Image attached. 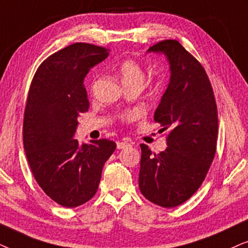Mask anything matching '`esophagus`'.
<instances>
[{"label": "esophagus", "instance_id": "esophagus-1", "mask_svg": "<svg viewBox=\"0 0 248 248\" xmlns=\"http://www.w3.org/2000/svg\"><path fill=\"white\" fill-rule=\"evenodd\" d=\"M131 141H128V140H124V141H118L117 143V147L119 150H122V148H126L128 146H131Z\"/></svg>", "mask_w": 248, "mask_h": 248}]
</instances>
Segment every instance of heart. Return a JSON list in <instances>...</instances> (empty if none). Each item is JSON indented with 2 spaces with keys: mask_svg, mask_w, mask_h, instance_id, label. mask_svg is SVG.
<instances>
[{
  "mask_svg": "<svg viewBox=\"0 0 248 248\" xmlns=\"http://www.w3.org/2000/svg\"><path fill=\"white\" fill-rule=\"evenodd\" d=\"M119 75L122 84L126 86H140L141 87L145 80V71L140 62L133 59L124 60L119 67ZM128 117H134V114H128Z\"/></svg>",
  "mask_w": 248,
  "mask_h": 248,
  "instance_id": "1",
  "label": "heart"
}]
</instances>
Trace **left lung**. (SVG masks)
<instances>
[{
  "instance_id": "1",
  "label": "left lung",
  "mask_w": 248,
  "mask_h": 248,
  "mask_svg": "<svg viewBox=\"0 0 248 248\" xmlns=\"http://www.w3.org/2000/svg\"><path fill=\"white\" fill-rule=\"evenodd\" d=\"M170 64V81L154 113L169 129L168 147L152 154L140 144V193L150 202L174 207L195 194L205 179L217 151V108L212 86L202 64L174 39L151 46Z\"/></svg>"
}]
</instances>
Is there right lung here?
Here are the masks:
<instances>
[{
  "label": "right lung",
  "mask_w": 248,
  "mask_h": 248,
  "mask_svg": "<svg viewBox=\"0 0 248 248\" xmlns=\"http://www.w3.org/2000/svg\"><path fill=\"white\" fill-rule=\"evenodd\" d=\"M108 49L75 43L42 62L32 78L25 108L24 147L39 187L64 207L88 202L96 194L114 141L75 140L79 113L88 111L84 79Z\"/></svg>",
  "instance_id": "obj_1"
}]
</instances>
